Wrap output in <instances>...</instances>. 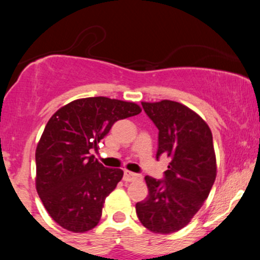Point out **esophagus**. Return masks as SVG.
Segmentation results:
<instances>
[{"label": "esophagus", "instance_id": "1", "mask_svg": "<svg viewBox=\"0 0 260 260\" xmlns=\"http://www.w3.org/2000/svg\"><path fill=\"white\" fill-rule=\"evenodd\" d=\"M139 178H142V176L138 175V174H134V172H131V171H124L123 180L126 181V182H131V181H134V180H139Z\"/></svg>", "mask_w": 260, "mask_h": 260}]
</instances>
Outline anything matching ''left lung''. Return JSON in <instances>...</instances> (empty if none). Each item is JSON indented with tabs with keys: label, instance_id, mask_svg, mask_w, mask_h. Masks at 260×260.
Wrapping results in <instances>:
<instances>
[{
	"label": "left lung",
	"instance_id": "8db88e82",
	"mask_svg": "<svg viewBox=\"0 0 260 260\" xmlns=\"http://www.w3.org/2000/svg\"><path fill=\"white\" fill-rule=\"evenodd\" d=\"M142 106L159 129L156 159L164 155L171 160L164 180L145 176L149 193L136 211L149 231L168 235L188 225L210 193L216 177L213 136L207 122L180 103Z\"/></svg>",
	"mask_w": 260,
	"mask_h": 260
}]
</instances>
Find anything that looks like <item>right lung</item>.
<instances>
[{
	"instance_id": "right-lung-1",
	"label": "right lung",
	"mask_w": 260,
	"mask_h": 260,
	"mask_svg": "<svg viewBox=\"0 0 260 260\" xmlns=\"http://www.w3.org/2000/svg\"><path fill=\"white\" fill-rule=\"evenodd\" d=\"M142 112L134 103L105 96L74 100L57 110L45 127L35 151L37 190L59 226L85 232L100 221L106 197L122 180L90 155L116 121Z\"/></svg>"
}]
</instances>
